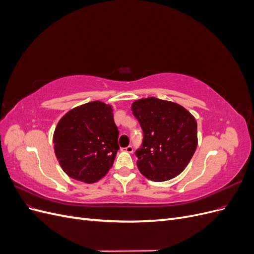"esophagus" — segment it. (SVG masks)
I'll return each mask as SVG.
<instances>
[{
  "label": "esophagus",
  "instance_id": "esophagus-1",
  "mask_svg": "<svg viewBox=\"0 0 254 254\" xmlns=\"http://www.w3.org/2000/svg\"><path fill=\"white\" fill-rule=\"evenodd\" d=\"M123 150L126 151V152H129V153H132V151H133V147H132V146H127V147L123 148Z\"/></svg>",
  "mask_w": 254,
  "mask_h": 254
}]
</instances>
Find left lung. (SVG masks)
Segmentation results:
<instances>
[{
  "mask_svg": "<svg viewBox=\"0 0 254 254\" xmlns=\"http://www.w3.org/2000/svg\"><path fill=\"white\" fill-rule=\"evenodd\" d=\"M131 110L144 132L136 165L146 178L163 182L180 175L198 144L197 122L181 105L157 97L136 99Z\"/></svg>",
  "mask_w": 254,
  "mask_h": 254,
  "instance_id": "obj_1",
  "label": "left lung"
}]
</instances>
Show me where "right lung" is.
<instances>
[{
	"label": "right lung",
	"instance_id": "add662e5",
	"mask_svg": "<svg viewBox=\"0 0 254 254\" xmlns=\"http://www.w3.org/2000/svg\"><path fill=\"white\" fill-rule=\"evenodd\" d=\"M119 130L109 104L95 101L67 111L53 134L54 151L72 179L94 183L107 175L119 150Z\"/></svg>",
	"mask_w": 254,
	"mask_h": 254
}]
</instances>
